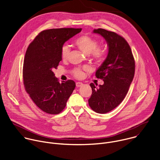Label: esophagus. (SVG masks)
Instances as JSON below:
<instances>
[{
    "instance_id": "34e87169",
    "label": "esophagus",
    "mask_w": 160,
    "mask_h": 160,
    "mask_svg": "<svg viewBox=\"0 0 160 160\" xmlns=\"http://www.w3.org/2000/svg\"><path fill=\"white\" fill-rule=\"evenodd\" d=\"M82 85H83V83H82V82H76V86H77V87H81Z\"/></svg>"
}]
</instances>
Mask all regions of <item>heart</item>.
<instances>
[{"instance_id": "obj_1", "label": "heart", "mask_w": 160, "mask_h": 160, "mask_svg": "<svg viewBox=\"0 0 160 160\" xmlns=\"http://www.w3.org/2000/svg\"><path fill=\"white\" fill-rule=\"evenodd\" d=\"M75 44L77 47L86 54H90L96 61H101L104 56V51L99 48V41L90 35H83L78 37L75 40ZM70 48L68 45H63L61 48V57L62 60H66L69 57ZM86 67L83 69H86ZM73 75L81 78L83 77V72L82 68H75L72 71Z\"/></svg>"}]
</instances>
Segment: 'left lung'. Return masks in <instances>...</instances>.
Returning <instances> with one entry per match:
<instances>
[{
	"label": "left lung",
	"mask_w": 160,
	"mask_h": 160,
	"mask_svg": "<svg viewBox=\"0 0 160 160\" xmlns=\"http://www.w3.org/2000/svg\"><path fill=\"white\" fill-rule=\"evenodd\" d=\"M108 46L107 58L97 70L96 77L102 79L98 87L91 83L92 93L88 104L98 113H107L117 107L125 98L135 73V61L130 45L118 34L102 28L94 30Z\"/></svg>",
	"instance_id": "8db88e82"
}]
</instances>
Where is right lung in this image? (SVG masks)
Returning a JSON list of instances; mask_svg holds the SVG:
<instances>
[{
  "mask_svg": "<svg viewBox=\"0 0 160 160\" xmlns=\"http://www.w3.org/2000/svg\"><path fill=\"white\" fill-rule=\"evenodd\" d=\"M81 30L73 28L43 30L27 50L22 68L24 86L33 102L45 112L60 113L75 88L72 80L59 83L53 70L62 60L61 47Z\"/></svg>",
  "mask_w": 160,
  "mask_h": 160,
  "instance_id": "add662e5",
  "label": "right lung"
}]
</instances>
